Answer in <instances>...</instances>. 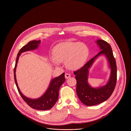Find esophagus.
Wrapping results in <instances>:
<instances>
[{
    "instance_id": "34e87169",
    "label": "esophagus",
    "mask_w": 131,
    "mask_h": 131,
    "mask_svg": "<svg viewBox=\"0 0 131 131\" xmlns=\"http://www.w3.org/2000/svg\"><path fill=\"white\" fill-rule=\"evenodd\" d=\"M71 76L70 74L68 73H65V77L66 79H68Z\"/></svg>"
}]
</instances>
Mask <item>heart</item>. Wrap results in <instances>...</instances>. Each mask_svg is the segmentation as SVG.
<instances>
[{"instance_id":"heart-1","label":"heart","mask_w":131,"mask_h":131,"mask_svg":"<svg viewBox=\"0 0 131 131\" xmlns=\"http://www.w3.org/2000/svg\"><path fill=\"white\" fill-rule=\"evenodd\" d=\"M89 54L87 46L83 42H66L56 46L53 50L52 61L54 64L65 61L70 69H77L85 62Z\"/></svg>"}]
</instances>
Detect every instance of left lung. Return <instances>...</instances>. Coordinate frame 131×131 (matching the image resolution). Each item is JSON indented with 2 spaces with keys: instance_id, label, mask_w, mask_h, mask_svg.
<instances>
[{
  "instance_id": "1",
  "label": "left lung",
  "mask_w": 131,
  "mask_h": 131,
  "mask_svg": "<svg viewBox=\"0 0 131 131\" xmlns=\"http://www.w3.org/2000/svg\"><path fill=\"white\" fill-rule=\"evenodd\" d=\"M96 42L101 51L81 68L73 72L77 80V95L83 104L89 106L99 104L108 99L115 90L117 79L116 62L110 45L103 40H98ZM101 54H105L108 59L112 70L111 75L109 82L106 86L95 89L91 88L87 83L88 69L95 59Z\"/></svg>"
}]
</instances>
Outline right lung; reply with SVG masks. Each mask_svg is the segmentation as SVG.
<instances>
[{
    "label": "right lung",
    "mask_w": 131,
    "mask_h": 131,
    "mask_svg": "<svg viewBox=\"0 0 131 131\" xmlns=\"http://www.w3.org/2000/svg\"><path fill=\"white\" fill-rule=\"evenodd\" d=\"M40 40H32L29 42L26 45L23 46L20 49L17 54L15 65L14 68V78L18 92H19L23 100L27 104V105L31 108L39 110H46L52 108L58 101L59 95V89L65 80V73H63L61 76L52 79L45 94L41 97L36 100H31L27 98L22 94L19 88L18 87L15 76L16 67L18 58H19L21 54L25 51L37 49L38 48V45L40 43Z\"/></svg>",
    "instance_id": "right-lung-1"
}]
</instances>
